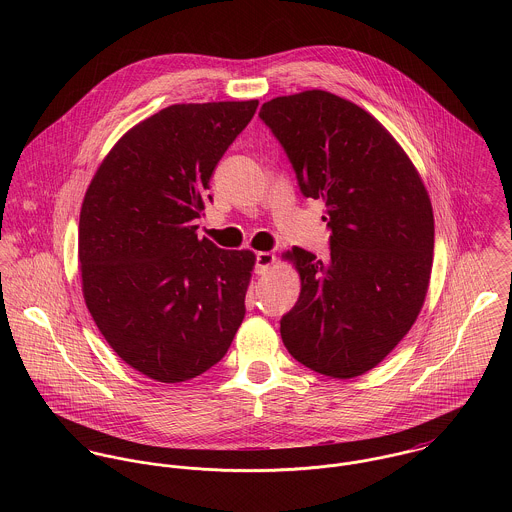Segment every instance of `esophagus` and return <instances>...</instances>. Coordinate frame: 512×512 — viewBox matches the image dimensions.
I'll return each instance as SVG.
<instances>
[{
    "label": "esophagus",
    "mask_w": 512,
    "mask_h": 512,
    "mask_svg": "<svg viewBox=\"0 0 512 512\" xmlns=\"http://www.w3.org/2000/svg\"><path fill=\"white\" fill-rule=\"evenodd\" d=\"M272 264H274V254L272 252H258L256 254V274H266Z\"/></svg>",
    "instance_id": "esophagus-1"
}]
</instances>
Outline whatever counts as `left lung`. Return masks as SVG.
Returning <instances> with one entry per match:
<instances>
[{
    "mask_svg": "<svg viewBox=\"0 0 512 512\" xmlns=\"http://www.w3.org/2000/svg\"><path fill=\"white\" fill-rule=\"evenodd\" d=\"M303 197L321 199L331 254L293 246L301 292L280 321L301 365L353 378L378 365L414 325L430 284L434 213L396 140L357 104L325 90L260 108Z\"/></svg>",
    "mask_w": 512,
    "mask_h": 512,
    "instance_id": "1",
    "label": "left lung"
}]
</instances>
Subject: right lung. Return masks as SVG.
<instances>
[{
  "label": "right lung",
  "instance_id": "1",
  "mask_svg": "<svg viewBox=\"0 0 512 512\" xmlns=\"http://www.w3.org/2000/svg\"><path fill=\"white\" fill-rule=\"evenodd\" d=\"M258 100L173 104L112 147L78 222L86 307L108 345L159 382L226 355L246 313L250 250L199 240L211 175Z\"/></svg>",
  "mask_w": 512,
  "mask_h": 512
}]
</instances>
